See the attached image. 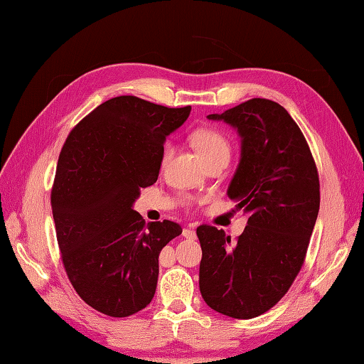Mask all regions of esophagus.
<instances>
[{
	"label": "esophagus",
	"mask_w": 364,
	"mask_h": 364,
	"mask_svg": "<svg viewBox=\"0 0 364 364\" xmlns=\"http://www.w3.org/2000/svg\"><path fill=\"white\" fill-rule=\"evenodd\" d=\"M183 236L186 239H196V231L192 228H184L183 230Z\"/></svg>",
	"instance_id": "1"
}]
</instances>
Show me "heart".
<instances>
[{"label": "heart", "mask_w": 364, "mask_h": 364, "mask_svg": "<svg viewBox=\"0 0 364 364\" xmlns=\"http://www.w3.org/2000/svg\"><path fill=\"white\" fill-rule=\"evenodd\" d=\"M192 144L197 149V151L202 154L205 162L218 159V158H228L231 153V146L228 139L219 133L218 129L211 128H202L197 129L194 134H192ZM170 154H172V146L166 145L164 151H162V164H166L168 161Z\"/></svg>", "instance_id": "1"}]
</instances>
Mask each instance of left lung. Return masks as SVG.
Listing matches in <instances>:
<instances>
[{"mask_svg": "<svg viewBox=\"0 0 364 364\" xmlns=\"http://www.w3.org/2000/svg\"><path fill=\"white\" fill-rule=\"evenodd\" d=\"M208 119L241 137L227 194L249 219L236 242L223 230L197 228L200 292L214 311L252 319L288 292L304 264L319 213L318 168L297 123L272 100L253 98Z\"/></svg>", "mask_w": 364, "mask_h": 364, "instance_id": "obj_1", "label": "left lung"}]
</instances>
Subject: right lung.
Returning a JSON list of instances; mask_svg holds the SVG:
<instances>
[{
	"label": "right lung",
	"mask_w": 364,
	"mask_h": 364,
	"mask_svg": "<svg viewBox=\"0 0 364 364\" xmlns=\"http://www.w3.org/2000/svg\"><path fill=\"white\" fill-rule=\"evenodd\" d=\"M191 114L133 95L86 115L59 154L53 219L68 280L97 311L127 318L150 304L159 253L181 235L175 222H149L133 210L156 183L164 142Z\"/></svg>",
	"instance_id": "obj_1"
}]
</instances>
